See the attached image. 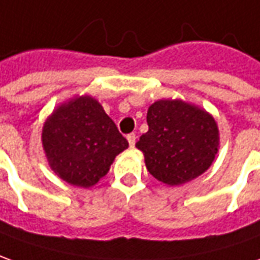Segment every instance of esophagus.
Instances as JSON below:
<instances>
[{"instance_id": "obj_1", "label": "esophagus", "mask_w": 260, "mask_h": 260, "mask_svg": "<svg viewBox=\"0 0 260 260\" xmlns=\"http://www.w3.org/2000/svg\"><path fill=\"white\" fill-rule=\"evenodd\" d=\"M126 139H128V142H129L131 148H134V146H135V142H137V135H135V134H128Z\"/></svg>"}]
</instances>
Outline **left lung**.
<instances>
[{
  "label": "left lung",
  "instance_id": "obj_1",
  "mask_svg": "<svg viewBox=\"0 0 260 260\" xmlns=\"http://www.w3.org/2000/svg\"><path fill=\"white\" fill-rule=\"evenodd\" d=\"M146 122L149 129L139 138L148 172L167 185H181L204 174L218 152L219 134L208 112L182 101L152 104Z\"/></svg>",
  "mask_w": 260,
  "mask_h": 260
}]
</instances>
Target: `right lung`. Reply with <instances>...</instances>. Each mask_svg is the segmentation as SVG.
Listing matches in <instances>:
<instances>
[{
	"mask_svg": "<svg viewBox=\"0 0 260 260\" xmlns=\"http://www.w3.org/2000/svg\"><path fill=\"white\" fill-rule=\"evenodd\" d=\"M42 145L59 178L89 188L108 174L116 155L129 144L98 101L79 96L49 116L42 129Z\"/></svg>",
	"mask_w": 260,
	"mask_h": 260,
	"instance_id": "1",
	"label": "right lung"
}]
</instances>
